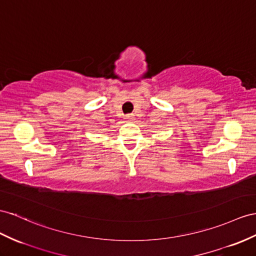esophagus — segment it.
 Here are the masks:
<instances>
[{"mask_svg": "<svg viewBox=\"0 0 256 256\" xmlns=\"http://www.w3.org/2000/svg\"><path fill=\"white\" fill-rule=\"evenodd\" d=\"M124 120L128 121V122H132L135 120V116L133 114H126V116H124Z\"/></svg>", "mask_w": 256, "mask_h": 256, "instance_id": "1", "label": "esophagus"}]
</instances>
